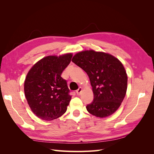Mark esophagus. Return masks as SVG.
<instances>
[{
  "label": "esophagus",
  "mask_w": 154,
  "mask_h": 154,
  "mask_svg": "<svg viewBox=\"0 0 154 154\" xmlns=\"http://www.w3.org/2000/svg\"><path fill=\"white\" fill-rule=\"evenodd\" d=\"M82 87H79L78 89L76 91V94L78 96H80L82 94Z\"/></svg>",
  "instance_id": "34e87169"
}]
</instances>
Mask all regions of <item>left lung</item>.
Wrapping results in <instances>:
<instances>
[{
  "mask_svg": "<svg viewBox=\"0 0 154 154\" xmlns=\"http://www.w3.org/2000/svg\"><path fill=\"white\" fill-rule=\"evenodd\" d=\"M72 62L87 72L94 100L87 111L97 118L113 114L124 100L127 90V74L122 63L110 54L94 50L76 53Z\"/></svg>",
  "mask_w": 154,
  "mask_h": 154,
  "instance_id": "obj_1",
  "label": "left lung"
}]
</instances>
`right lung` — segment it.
Returning <instances> with one entry per match:
<instances>
[{
  "label": "right lung",
  "mask_w": 154,
  "mask_h": 154,
  "mask_svg": "<svg viewBox=\"0 0 154 154\" xmlns=\"http://www.w3.org/2000/svg\"><path fill=\"white\" fill-rule=\"evenodd\" d=\"M72 57L71 53L59 57L48 56L37 62L27 72L25 96L31 110L40 119L51 121L66 112L71 96L61 74Z\"/></svg>",
  "instance_id": "add662e5"
}]
</instances>
